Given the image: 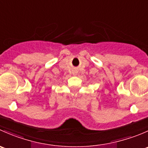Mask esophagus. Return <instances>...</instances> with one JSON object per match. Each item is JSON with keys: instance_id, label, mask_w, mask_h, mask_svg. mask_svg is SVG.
I'll return each instance as SVG.
<instances>
[{"instance_id": "obj_1", "label": "esophagus", "mask_w": 148, "mask_h": 148, "mask_svg": "<svg viewBox=\"0 0 148 148\" xmlns=\"http://www.w3.org/2000/svg\"><path fill=\"white\" fill-rule=\"evenodd\" d=\"M77 73H78V72H77V71H72V74H73V75H74V76H77Z\"/></svg>"}]
</instances>
